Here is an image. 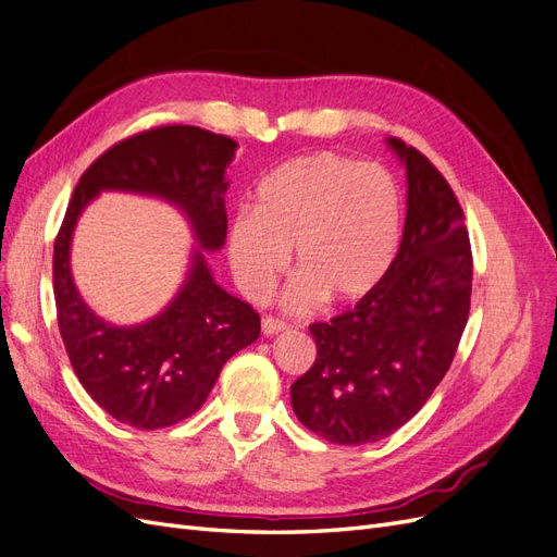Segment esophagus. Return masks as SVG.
<instances>
[{"mask_svg": "<svg viewBox=\"0 0 557 557\" xmlns=\"http://www.w3.org/2000/svg\"><path fill=\"white\" fill-rule=\"evenodd\" d=\"M283 330H288V325H285L283 320L272 318V315H264V318H262V332H264L267 336H274V334H278V332H283Z\"/></svg>", "mask_w": 557, "mask_h": 557, "instance_id": "esophagus-1", "label": "esophagus"}]
</instances>
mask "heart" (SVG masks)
Instances as JSON below:
<instances>
[{
    "mask_svg": "<svg viewBox=\"0 0 557 557\" xmlns=\"http://www.w3.org/2000/svg\"><path fill=\"white\" fill-rule=\"evenodd\" d=\"M399 239L401 199L391 174L323 150L260 181L252 211L230 225L227 258L250 299L269 295L293 250V307L309 309L323 297L352 305L391 272Z\"/></svg>",
    "mask_w": 557,
    "mask_h": 557,
    "instance_id": "b5f03b06",
    "label": "heart"
}]
</instances>
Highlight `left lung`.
I'll list each match as a JSON object with an SVG mask.
<instances>
[{
  "instance_id": "left-lung-1",
  "label": "left lung",
  "mask_w": 557,
  "mask_h": 557,
  "mask_svg": "<svg viewBox=\"0 0 557 557\" xmlns=\"http://www.w3.org/2000/svg\"><path fill=\"white\" fill-rule=\"evenodd\" d=\"M407 170V221L379 288L313 323L315 362L290 385L299 423L342 446L391 436L423 409L469 315L471 248L446 178L416 148L385 139Z\"/></svg>"
}]
</instances>
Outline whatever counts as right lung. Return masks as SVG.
Instances as JSON below:
<instances>
[{"label":"right lung","mask_w":557,"mask_h":557,"mask_svg":"<svg viewBox=\"0 0 557 557\" xmlns=\"http://www.w3.org/2000/svg\"><path fill=\"white\" fill-rule=\"evenodd\" d=\"M237 141L190 125L137 134L99 156L81 176L53 250V293L66 356L88 395L117 423L160 430L207 401L223 364L260 336V315L215 283L207 252L225 246V172ZM132 191L176 206L198 244L180 293L137 326H113L79 297L71 239L79 213L99 193Z\"/></svg>","instance_id":"obj_1"}]
</instances>
